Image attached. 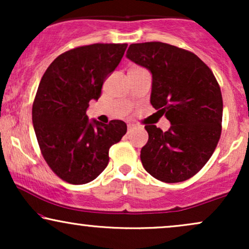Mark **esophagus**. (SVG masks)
Segmentation results:
<instances>
[{
    "label": "esophagus",
    "mask_w": 249,
    "mask_h": 249,
    "mask_svg": "<svg viewBox=\"0 0 249 249\" xmlns=\"http://www.w3.org/2000/svg\"><path fill=\"white\" fill-rule=\"evenodd\" d=\"M141 126V125L139 124H127V130H128V132H131V131L132 130H134V128H137V127H139Z\"/></svg>",
    "instance_id": "34e87169"
}]
</instances>
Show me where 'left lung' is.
Wrapping results in <instances>:
<instances>
[{"mask_svg":"<svg viewBox=\"0 0 249 249\" xmlns=\"http://www.w3.org/2000/svg\"><path fill=\"white\" fill-rule=\"evenodd\" d=\"M126 57L152 73L151 104L171 123L145 125L142 166L164 182L192 178L212 157L221 136L222 96L212 70L191 51L161 42L134 43Z\"/></svg>","mask_w":249,"mask_h":249,"instance_id":"8db88e82","label":"left lung"}]
</instances>
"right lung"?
<instances>
[{"mask_svg": "<svg viewBox=\"0 0 249 249\" xmlns=\"http://www.w3.org/2000/svg\"><path fill=\"white\" fill-rule=\"evenodd\" d=\"M127 44L96 43L65 51L43 75L33 104V124L44 160L64 181H92L108 164V150L126 133L123 121L89 122L91 99H98L107 77Z\"/></svg>", "mask_w": 249, "mask_h": 249, "instance_id": "1", "label": "right lung"}]
</instances>
